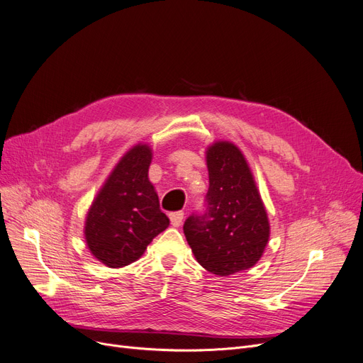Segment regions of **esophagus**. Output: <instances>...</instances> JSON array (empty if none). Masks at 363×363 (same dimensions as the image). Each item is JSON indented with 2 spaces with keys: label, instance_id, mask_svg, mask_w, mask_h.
Segmentation results:
<instances>
[{
  "label": "esophagus",
  "instance_id": "1",
  "mask_svg": "<svg viewBox=\"0 0 363 363\" xmlns=\"http://www.w3.org/2000/svg\"><path fill=\"white\" fill-rule=\"evenodd\" d=\"M183 212L179 211V212H173V214H169V221H172V225L173 227H179L183 221Z\"/></svg>",
  "mask_w": 363,
  "mask_h": 363
}]
</instances>
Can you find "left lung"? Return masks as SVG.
<instances>
[{
  "label": "left lung",
  "mask_w": 363,
  "mask_h": 363,
  "mask_svg": "<svg viewBox=\"0 0 363 363\" xmlns=\"http://www.w3.org/2000/svg\"><path fill=\"white\" fill-rule=\"evenodd\" d=\"M206 212L190 216L184 236L196 261L227 277L252 268L269 240V220L252 169L240 149L217 140L206 147Z\"/></svg>",
  "instance_id": "1"
}]
</instances>
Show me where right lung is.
<instances>
[{"label":"right lung","mask_w":363,"mask_h":363,"mask_svg":"<svg viewBox=\"0 0 363 363\" xmlns=\"http://www.w3.org/2000/svg\"><path fill=\"white\" fill-rule=\"evenodd\" d=\"M151 161L149 145L130 147L88 209L84 240L94 258L108 268H123L138 261L146 246L169 225L147 177Z\"/></svg>","instance_id":"1"}]
</instances>
